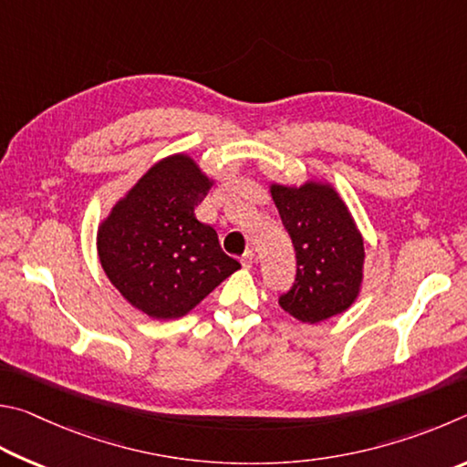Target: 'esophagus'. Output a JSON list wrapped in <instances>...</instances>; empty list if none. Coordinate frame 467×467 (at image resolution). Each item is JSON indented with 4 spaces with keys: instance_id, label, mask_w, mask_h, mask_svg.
Returning a JSON list of instances; mask_svg holds the SVG:
<instances>
[{
    "instance_id": "1",
    "label": "esophagus",
    "mask_w": 467,
    "mask_h": 467,
    "mask_svg": "<svg viewBox=\"0 0 467 467\" xmlns=\"http://www.w3.org/2000/svg\"><path fill=\"white\" fill-rule=\"evenodd\" d=\"M254 263H256L254 252H252V250L244 252V256H242V265H244V268H252V266H254Z\"/></svg>"
}]
</instances>
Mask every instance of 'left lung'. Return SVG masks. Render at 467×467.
<instances>
[{
	"label": "left lung",
	"instance_id": "left-lung-1",
	"mask_svg": "<svg viewBox=\"0 0 467 467\" xmlns=\"http://www.w3.org/2000/svg\"><path fill=\"white\" fill-rule=\"evenodd\" d=\"M273 201L296 248V283L279 306L301 322H322L353 304L363 279V238L334 188L273 184Z\"/></svg>",
	"mask_w": 467,
	"mask_h": 467
}]
</instances>
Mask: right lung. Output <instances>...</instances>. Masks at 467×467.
<instances>
[{
  "instance_id": "right-lung-1",
  "label": "right lung",
  "mask_w": 467,
  "mask_h": 467,
  "mask_svg": "<svg viewBox=\"0 0 467 467\" xmlns=\"http://www.w3.org/2000/svg\"><path fill=\"white\" fill-rule=\"evenodd\" d=\"M209 188L191 158L171 155L130 188L98 232L106 276L155 320L188 314L240 268L215 229L194 217Z\"/></svg>"
}]
</instances>
